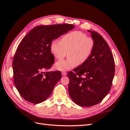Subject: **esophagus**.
<instances>
[{"label":"esophagus","instance_id":"1","mask_svg":"<svg viewBox=\"0 0 130 130\" xmlns=\"http://www.w3.org/2000/svg\"><path fill=\"white\" fill-rule=\"evenodd\" d=\"M62 75L63 76H66V75H67V72H62Z\"/></svg>","mask_w":130,"mask_h":130}]
</instances>
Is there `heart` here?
<instances>
[{"instance_id":"b5f03b06","label":"heart","mask_w":130,"mask_h":130,"mask_svg":"<svg viewBox=\"0 0 130 130\" xmlns=\"http://www.w3.org/2000/svg\"><path fill=\"white\" fill-rule=\"evenodd\" d=\"M61 42L57 40L52 42L51 52L57 60H61L67 54L68 57L57 62L55 68L61 71L72 69L78 64L81 65L87 61L94 46L92 38L78 31H73L63 36Z\"/></svg>"}]
</instances>
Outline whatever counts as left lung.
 Masks as SVG:
<instances>
[{
	"mask_svg": "<svg viewBox=\"0 0 130 130\" xmlns=\"http://www.w3.org/2000/svg\"><path fill=\"white\" fill-rule=\"evenodd\" d=\"M94 46L85 63L69 72L68 92L72 100L82 107L95 105L111 90L115 76V60L109 47L100 35L91 30Z\"/></svg>",
	"mask_w": 130,
	"mask_h": 130,
	"instance_id": "8db88e82",
	"label": "left lung"
}]
</instances>
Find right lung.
<instances>
[{"label":"right lung","instance_id":"add662e5","mask_svg":"<svg viewBox=\"0 0 130 130\" xmlns=\"http://www.w3.org/2000/svg\"><path fill=\"white\" fill-rule=\"evenodd\" d=\"M72 24L39 25L23 39L13 59V81L22 98L31 103H42L49 97L61 78L60 71L47 72L54 63L52 42L74 28Z\"/></svg>","mask_w":130,"mask_h":130}]
</instances>
